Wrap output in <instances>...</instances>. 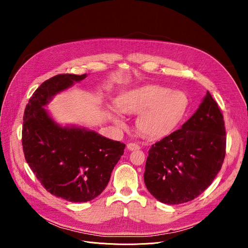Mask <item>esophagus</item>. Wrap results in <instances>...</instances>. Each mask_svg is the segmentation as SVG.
I'll use <instances>...</instances> for the list:
<instances>
[{"label": "esophagus", "instance_id": "34e87169", "mask_svg": "<svg viewBox=\"0 0 248 248\" xmlns=\"http://www.w3.org/2000/svg\"><path fill=\"white\" fill-rule=\"evenodd\" d=\"M126 147H127V149H128L129 151H134V150H139V149H140L139 145L136 144V143H128Z\"/></svg>", "mask_w": 248, "mask_h": 248}]
</instances>
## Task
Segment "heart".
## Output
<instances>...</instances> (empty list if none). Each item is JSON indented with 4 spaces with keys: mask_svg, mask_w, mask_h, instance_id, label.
Here are the masks:
<instances>
[{
    "mask_svg": "<svg viewBox=\"0 0 248 248\" xmlns=\"http://www.w3.org/2000/svg\"><path fill=\"white\" fill-rule=\"evenodd\" d=\"M189 100L182 91H170L158 85H145L128 91L117 102L124 115H138L136 128L148 138H161L170 133L185 117ZM114 124L124 126V121L116 115Z\"/></svg>",
    "mask_w": 248,
    "mask_h": 248,
    "instance_id": "heart-1",
    "label": "heart"
}]
</instances>
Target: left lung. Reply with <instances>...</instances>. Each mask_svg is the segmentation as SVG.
<instances>
[{
  "label": "left lung",
  "instance_id": "obj_1",
  "mask_svg": "<svg viewBox=\"0 0 248 248\" xmlns=\"http://www.w3.org/2000/svg\"><path fill=\"white\" fill-rule=\"evenodd\" d=\"M224 117L209 91L197 111L183 124L152 145L144 183L165 204H181L199 196L216 178L226 155Z\"/></svg>",
  "mask_w": 248,
  "mask_h": 248
}]
</instances>
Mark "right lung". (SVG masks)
Returning a JSON list of instances; mask_svg holds the SVG:
<instances>
[{"label":"right lung","instance_id":"right-lung-1","mask_svg":"<svg viewBox=\"0 0 248 248\" xmlns=\"http://www.w3.org/2000/svg\"><path fill=\"white\" fill-rule=\"evenodd\" d=\"M87 77L58 75L29 99L22 147L30 169L47 191L69 202H87L107 186L125 144L81 126H62L44 108L58 93Z\"/></svg>","mask_w":248,"mask_h":248}]
</instances>
